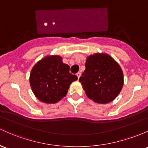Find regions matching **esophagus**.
I'll use <instances>...</instances> for the list:
<instances>
[{
	"label": "esophagus",
	"mask_w": 148,
	"mask_h": 148,
	"mask_svg": "<svg viewBox=\"0 0 148 148\" xmlns=\"http://www.w3.org/2000/svg\"><path fill=\"white\" fill-rule=\"evenodd\" d=\"M77 77H78V79L80 78V77L81 76V73L80 72H78L77 73Z\"/></svg>",
	"instance_id": "obj_1"
}]
</instances>
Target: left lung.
I'll list each match as a JSON object with an SVG mask.
<instances>
[{
  "mask_svg": "<svg viewBox=\"0 0 148 148\" xmlns=\"http://www.w3.org/2000/svg\"><path fill=\"white\" fill-rule=\"evenodd\" d=\"M79 81L87 96L99 104L112 101L123 85L120 66L106 53H95L87 58L85 70Z\"/></svg>",
  "mask_w": 148,
  "mask_h": 148,
  "instance_id": "obj_1",
  "label": "left lung"
}]
</instances>
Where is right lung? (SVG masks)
<instances>
[{
    "mask_svg": "<svg viewBox=\"0 0 148 148\" xmlns=\"http://www.w3.org/2000/svg\"><path fill=\"white\" fill-rule=\"evenodd\" d=\"M70 66L59 56H49L38 61L32 69L29 82L32 90L42 102L54 104L64 97L70 85L77 80L69 72Z\"/></svg>",
    "mask_w": 148,
    "mask_h": 148,
    "instance_id": "1",
    "label": "right lung"
}]
</instances>
